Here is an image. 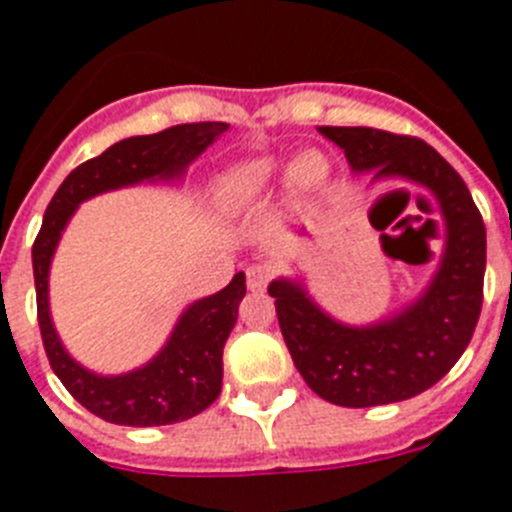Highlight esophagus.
<instances>
[{"label": "esophagus", "instance_id": "1", "mask_svg": "<svg viewBox=\"0 0 512 512\" xmlns=\"http://www.w3.org/2000/svg\"><path fill=\"white\" fill-rule=\"evenodd\" d=\"M246 279L251 292H264L271 279V269L266 264H253L246 269Z\"/></svg>", "mask_w": 512, "mask_h": 512}]
</instances>
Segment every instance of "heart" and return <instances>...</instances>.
I'll return each instance as SVG.
<instances>
[{
  "instance_id": "b5f03b06",
  "label": "heart",
  "mask_w": 512,
  "mask_h": 512,
  "mask_svg": "<svg viewBox=\"0 0 512 512\" xmlns=\"http://www.w3.org/2000/svg\"><path fill=\"white\" fill-rule=\"evenodd\" d=\"M274 176H277V164L271 158L235 166L217 184L220 202L225 207H233V210L256 205L266 194L269 184L274 182ZM325 179H328V158L318 151L302 153L289 169V187L297 197H310V194L320 192Z\"/></svg>"
}]
</instances>
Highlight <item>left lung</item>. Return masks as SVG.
I'll return each mask as SVG.
<instances>
[{
    "label": "left lung",
    "mask_w": 512,
    "mask_h": 512,
    "mask_svg": "<svg viewBox=\"0 0 512 512\" xmlns=\"http://www.w3.org/2000/svg\"><path fill=\"white\" fill-rule=\"evenodd\" d=\"M320 133L343 148L354 171L374 169L377 176H402L431 189L446 220V253L415 305L369 328L328 318L300 284L271 282L279 328L297 372L323 400L341 408L408 400L446 377L472 341L485 295V223L464 179L425 140L333 125Z\"/></svg>",
    "instance_id": "obj_1"
}]
</instances>
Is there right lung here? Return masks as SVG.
Masks as SVG:
<instances>
[{"instance_id": "right-lung-1", "label": "right lung", "mask_w": 512, "mask_h": 512, "mask_svg": "<svg viewBox=\"0 0 512 512\" xmlns=\"http://www.w3.org/2000/svg\"><path fill=\"white\" fill-rule=\"evenodd\" d=\"M228 128L225 122H184L161 133L120 140L102 156L76 166L45 210L33 243L38 325L45 356L71 397L107 423L135 428L169 425L210 408L223 387V348L238 318V302L246 295V277L235 274L233 282L217 295L194 302L179 318L164 351L151 364L122 377H97L63 351L48 315V266L61 230L79 202L94 194L156 176H179L189 161L200 156Z\"/></svg>"}]
</instances>
